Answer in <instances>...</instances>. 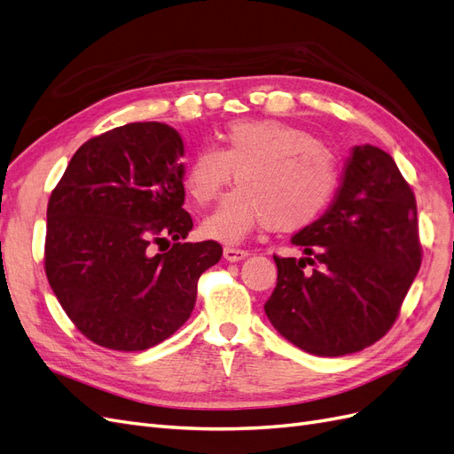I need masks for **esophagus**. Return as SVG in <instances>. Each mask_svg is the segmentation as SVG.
<instances>
[{"instance_id": "34e87169", "label": "esophagus", "mask_w": 454, "mask_h": 454, "mask_svg": "<svg viewBox=\"0 0 454 454\" xmlns=\"http://www.w3.org/2000/svg\"><path fill=\"white\" fill-rule=\"evenodd\" d=\"M223 257L227 261H240L244 257H248V250H240V248H231V246H227V248L223 250Z\"/></svg>"}]
</instances>
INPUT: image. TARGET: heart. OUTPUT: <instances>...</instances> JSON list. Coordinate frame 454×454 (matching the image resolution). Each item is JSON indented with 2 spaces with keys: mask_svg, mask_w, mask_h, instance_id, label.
Returning <instances> with one entry per match:
<instances>
[{
  "mask_svg": "<svg viewBox=\"0 0 454 454\" xmlns=\"http://www.w3.org/2000/svg\"><path fill=\"white\" fill-rule=\"evenodd\" d=\"M232 172L239 187L202 223L206 237L227 244L261 223L282 232L307 227L339 182L333 151L277 119L231 122L217 134V149L202 147L189 159L182 184L191 200L206 206L231 184Z\"/></svg>",
  "mask_w": 454,
  "mask_h": 454,
  "instance_id": "b5f03b06",
  "label": "heart"
}]
</instances>
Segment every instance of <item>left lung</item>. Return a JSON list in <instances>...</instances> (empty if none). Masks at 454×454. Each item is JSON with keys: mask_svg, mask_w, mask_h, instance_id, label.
Instances as JSON below:
<instances>
[{"mask_svg": "<svg viewBox=\"0 0 454 454\" xmlns=\"http://www.w3.org/2000/svg\"><path fill=\"white\" fill-rule=\"evenodd\" d=\"M292 242L305 257L274 255L278 278L265 303L282 337L309 354L345 356L390 332L422 246L415 193L387 151L356 145L333 204Z\"/></svg>", "mask_w": 454, "mask_h": 454, "instance_id": "1", "label": "left lung"}]
</instances>
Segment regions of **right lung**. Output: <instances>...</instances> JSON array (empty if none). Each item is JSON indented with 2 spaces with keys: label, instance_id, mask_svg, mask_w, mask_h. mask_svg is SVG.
<instances>
[{
  "label": "right lung",
  "instance_id": "right-lung-1",
  "mask_svg": "<svg viewBox=\"0 0 454 454\" xmlns=\"http://www.w3.org/2000/svg\"><path fill=\"white\" fill-rule=\"evenodd\" d=\"M182 157L172 127L129 122L81 145L52 189L45 274L94 345L136 352L168 339L195 309L200 274L222 259L215 240L182 242L193 229Z\"/></svg>",
  "mask_w": 454,
  "mask_h": 454
}]
</instances>
